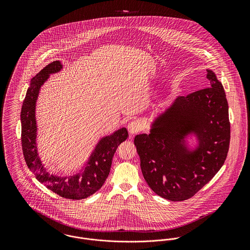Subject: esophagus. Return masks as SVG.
<instances>
[{"instance_id": "34e87169", "label": "esophagus", "mask_w": 250, "mask_h": 250, "mask_svg": "<svg viewBox=\"0 0 250 250\" xmlns=\"http://www.w3.org/2000/svg\"><path fill=\"white\" fill-rule=\"evenodd\" d=\"M141 129H142V126L138 121H131L128 124V131L131 135L138 134L141 131Z\"/></svg>"}]
</instances>
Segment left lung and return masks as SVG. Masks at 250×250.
Returning <instances> with one entry per match:
<instances>
[{
  "label": "left lung",
  "instance_id": "8db88e82",
  "mask_svg": "<svg viewBox=\"0 0 250 250\" xmlns=\"http://www.w3.org/2000/svg\"><path fill=\"white\" fill-rule=\"evenodd\" d=\"M207 73L209 87L178 96L153 119L148 134L134 140L146 183L170 201L192 197L227 157L228 103L222 83L213 70Z\"/></svg>",
  "mask_w": 250,
  "mask_h": 250
}]
</instances>
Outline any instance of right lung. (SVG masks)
Instances as JSON below:
<instances>
[{
  "label": "right lung",
  "instance_id": "obj_1",
  "mask_svg": "<svg viewBox=\"0 0 250 250\" xmlns=\"http://www.w3.org/2000/svg\"><path fill=\"white\" fill-rule=\"evenodd\" d=\"M62 69V63L60 61H55L31 80L20 115L22 149L28 167L41 184L63 198L80 200L92 195L103 186L108 176L112 157L117 147L127 140L129 135L127 129L122 127L101 138L83 167L74 173L67 175L51 173L38 156L36 102L41 86L50 78V75Z\"/></svg>",
  "mask_w": 250,
  "mask_h": 250
}]
</instances>
